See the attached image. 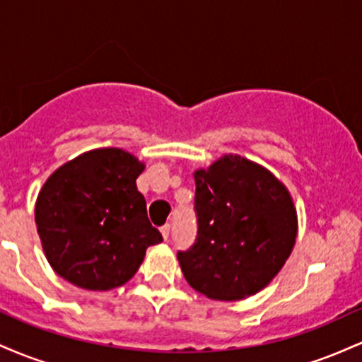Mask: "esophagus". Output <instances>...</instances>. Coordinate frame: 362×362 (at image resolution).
Masks as SVG:
<instances>
[{
  "label": "esophagus",
  "instance_id": "1",
  "mask_svg": "<svg viewBox=\"0 0 362 362\" xmlns=\"http://www.w3.org/2000/svg\"><path fill=\"white\" fill-rule=\"evenodd\" d=\"M160 231H161V236H163V240H168V236H170V224H165V226H161Z\"/></svg>",
  "mask_w": 362,
  "mask_h": 362
}]
</instances>
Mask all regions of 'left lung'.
<instances>
[{"mask_svg":"<svg viewBox=\"0 0 362 362\" xmlns=\"http://www.w3.org/2000/svg\"><path fill=\"white\" fill-rule=\"evenodd\" d=\"M197 236L177 259L184 277L211 300L259 293L289 259L298 235L293 197L267 168L224 155L194 172Z\"/></svg>","mask_w":362,"mask_h":362,"instance_id":"8db88e82","label":"left lung"}]
</instances>
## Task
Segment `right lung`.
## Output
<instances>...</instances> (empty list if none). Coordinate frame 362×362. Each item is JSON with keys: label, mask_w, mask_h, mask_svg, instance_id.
Masks as SVG:
<instances>
[{"label": "right lung", "mask_w": 362, "mask_h": 362, "mask_svg": "<svg viewBox=\"0 0 362 362\" xmlns=\"http://www.w3.org/2000/svg\"><path fill=\"white\" fill-rule=\"evenodd\" d=\"M144 163L119 148L83 153L47 178L35 202L37 233L57 276L109 291L138 272L149 245L163 242L136 187Z\"/></svg>", "instance_id": "1"}]
</instances>
